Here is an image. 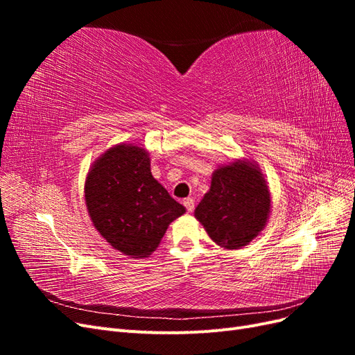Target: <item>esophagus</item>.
Instances as JSON below:
<instances>
[{
	"instance_id": "34e87169",
	"label": "esophagus",
	"mask_w": 355,
	"mask_h": 355,
	"mask_svg": "<svg viewBox=\"0 0 355 355\" xmlns=\"http://www.w3.org/2000/svg\"><path fill=\"white\" fill-rule=\"evenodd\" d=\"M184 206L187 207L188 211H194V209H196V201H194V198H191V197L185 198V200H184Z\"/></svg>"
}]
</instances>
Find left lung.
I'll use <instances>...</instances> for the list:
<instances>
[{
    "label": "left lung",
    "instance_id": "left-lung-1",
    "mask_svg": "<svg viewBox=\"0 0 355 355\" xmlns=\"http://www.w3.org/2000/svg\"><path fill=\"white\" fill-rule=\"evenodd\" d=\"M270 206V191L259 171L252 163L239 161L214 171L196 218L214 243L232 250L262 231Z\"/></svg>",
    "mask_w": 355,
    "mask_h": 355
}]
</instances>
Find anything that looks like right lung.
<instances>
[{
  "label": "right lung",
  "instance_id": "obj_1",
  "mask_svg": "<svg viewBox=\"0 0 355 355\" xmlns=\"http://www.w3.org/2000/svg\"><path fill=\"white\" fill-rule=\"evenodd\" d=\"M84 189L96 230L127 256L151 254L170 222L185 213L153 178L148 153L133 145L106 151L90 170Z\"/></svg>",
  "mask_w": 355,
  "mask_h": 355
}]
</instances>
